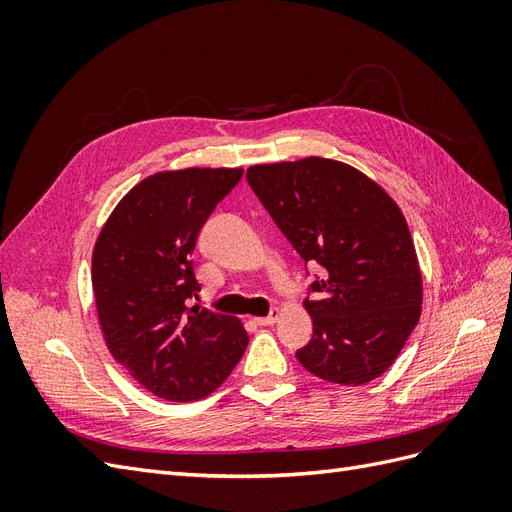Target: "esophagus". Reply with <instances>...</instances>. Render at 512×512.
Returning <instances> with one entry per match:
<instances>
[{
	"instance_id": "34e87169",
	"label": "esophagus",
	"mask_w": 512,
	"mask_h": 512,
	"mask_svg": "<svg viewBox=\"0 0 512 512\" xmlns=\"http://www.w3.org/2000/svg\"><path fill=\"white\" fill-rule=\"evenodd\" d=\"M277 320H280V309H271L269 316L254 318V322L258 324V327H269V324H275Z\"/></svg>"
}]
</instances>
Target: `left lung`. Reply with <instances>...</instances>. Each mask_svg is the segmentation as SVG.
Here are the masks:
<instances>
[{"mask_svg":"<svg viewBox=\"0 0 512 512\" xmlns=\"http://www.w3.org/2000/svg\"><path fill=\"white\" fill-rule=\"evenodd\" d=\"M247 183L294 250L320 265L305 299L314 322L299 363L322 380L361 386L382 376L408 342L423 277L406 218L376 181L327 158L256 164Z\"/></svg>","mask_w":512,"mask_h":512,"instance_id":"1","label":"left lung"}]
</instances>
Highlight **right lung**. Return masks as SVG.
<instances>
[{
	"instance_id": "obj_1",
	"label": "right lung",
	"mask_w": 512,
	"mask_h": 512,
	"mask_svg": "<svg viewBox=\"0 0 512 512\" xmlns=\"http://www.w3.org/2000/svg\"><path fill=\"white\" fill-rule=\"evenodd\" d=\"M243 168L164 170L119 200L102 226L91 286L104 342L149 393L194 401L230 376L247 346L243 324L188 307L200 290L192 252Z\"/></svg>"
}]
</instances>
